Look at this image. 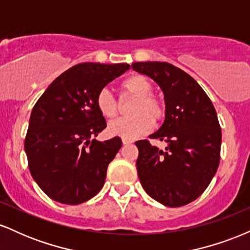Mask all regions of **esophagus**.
<instances>
[{"mask_svg": "<svg viewBox=\"0 0 250 250\" xmlns=\"http://www.w3.org/2000/svg\"><path fill=\"white\" fill-rule=\"evenodd\" d=\"M122 143L125 146H127V145H129V143H131V141H130V140H125V139H123L122 140Z\"/></svg>", "mask_w": 250, "mask_h": 250, "instance_id": "obj_1", "label": "esophagus"}]
</instances>
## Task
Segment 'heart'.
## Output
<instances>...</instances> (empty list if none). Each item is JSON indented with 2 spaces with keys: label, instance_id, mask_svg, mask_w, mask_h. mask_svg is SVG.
Wrapping results in <instances>:
<instances>
[{
  "label": "heart",
  "instance_id": "heart-1",
  "mask_svg": "<svg viewBox=\"0 0 250 250\" xmlns=\"http://www.w3.org/2000/svg\"><path fill=\"white\" fill-rule=\"evenodd\" d=\"M121 96H133L130 114L108 125V133L125 140H135L153 129L154 123L163 121L166 116L165 102L153 91V83L146 76L135 74L123 80L120 84ZM96 108L105 119H114L119 114V102L107 89H102L96 96Z\"/></svg>",
  "mask_w": 250,
  "mask_h": 250
}]
</instances>
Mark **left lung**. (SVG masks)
Instances as JSON below:
<instances>
[{"label":"left lung","mask_w":250,"mask_h":250,"mask_svg":"<svg viewBox=\"0 0 250 250\" xmlns=\"http://www.w3.org/2000/svg\"><path fill=\"white\" fill-rule=\"evenodd\" d=\"M131 68L161 87L166 120L150 139L166 141V150L148 140L136 141L137 174L149 196L167 207L196 200L220 163L221 128L213 103L190 75L167 62H136Z\"/></svg>","instance_id":"left-lung-1"}]
</instances>
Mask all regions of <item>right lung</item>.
Masks as SVG:
<instances>
[{"label": "right lung", "instance_id": "obj_1", "mask_svg": "<svg viewBox=\"0 0 250 250\" xmlns=\"http://www.w3.org/2000/svg\"><path fill=\"white\" fill-rule=\"evenodd\" d=\"M130 65L80 63L54 80L31 111L24 140L28 167L51 200L80 205L104 185L108 165L122 147L120 137L93 139L107 127L96 96Z\"/></svg>", "mask_w": 250, "mask_h": 250}]
</instances>
